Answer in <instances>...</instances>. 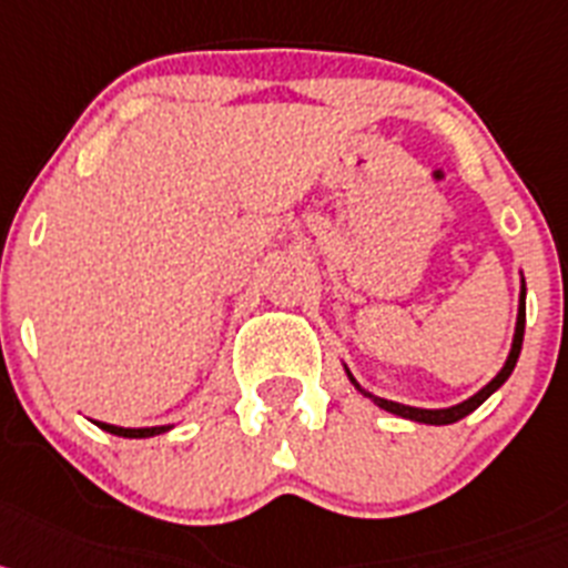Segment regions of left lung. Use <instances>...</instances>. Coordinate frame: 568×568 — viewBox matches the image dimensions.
<instances>
[{
	"label": "left lung",
	"mask_w": 568,
	"mask_h": 568,
	"mask_svg": "<svg viewBox=\"0 0 568 568\" xmlns=\"http://www.w3.org/2000/svg\"><path fill=\"white\" fill-rule=\"evenodd\" d=\"M523 328H526V283L520 285V305H517V325H515V337H511V352L509 357H506V363H503L500 372L495 374V377L486 383V386L480 388L477 394H471L468 400L457 403V406H448V408H417V406H403V403H394V400H383V397H374L372 392H366V388L359 386L357 379L352 377V372L345 368V374H348V379L354 383V388H357L363 397H368V400H374V406L386 408V412L397 414V417H406V420H414V423H428V426H448V423H457L463 420L466 414L475 412L477 406H483V403L489 400L491 394L497 392V388L509 379V374L515 372L517 366V357H520V348H523Z\"/></svg>",
	"instance_id": "1"
}]
</instances>
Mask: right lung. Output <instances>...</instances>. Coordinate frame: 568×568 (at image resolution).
Returning <instances> with one entry per match:
<instances>
[{
  "label": "right lung",
  "mask_w": 568,
  "mask_h": 568,
  "mask_svg": "<svg viewBox=\"0 0 568 568\" xmlns=\"http://www.w3.org/2000/svg\"><path fill=\"white\" fill-rule=\"evenodd\" d=\"M97 423V420H93ZM102 432L116 434V437H156V434H165L171 426H151V428H122V426H111V423H97Z\"/></svg>",
  "instance_id": "1"
}]
</instances>
